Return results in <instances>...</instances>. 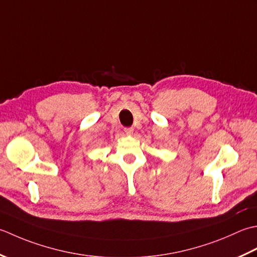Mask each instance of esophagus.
Segmentation results:
<instances>
[{
    "instance_id": "obj_1",
    "label": "esophagus",
    "mask_w": 257,
    "mask_h": 257,
    "mask_svg": "<svg viewBox=\"0 0 257 257\" xmlns=\"http://www.w3.org/2000/svg\"><path fill=\"white\" fill-rule=\"evenodd\" d=\"M133 127H126V128H124V132H125V134L126 135H132L133 134Z\"/></svg>"
}]
</instances>
